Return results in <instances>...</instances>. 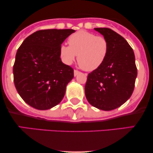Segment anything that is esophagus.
Masks as SVG:
<instances>
[{"label": "esophagus", "mask_w": 153, "mask_h": 153, "mask_svg": "<svg viewBox=\"0 0 153 153\" xmlns=\"http://www.w3.org/2000/svg\"><path fill=\"white\" fill-rule=\"evenodd\" d=\"M79 73H80V71H77V70H75V71H74V76H77V75H78Z\"/></svg>", "instance_id": "1"}]
</instances>
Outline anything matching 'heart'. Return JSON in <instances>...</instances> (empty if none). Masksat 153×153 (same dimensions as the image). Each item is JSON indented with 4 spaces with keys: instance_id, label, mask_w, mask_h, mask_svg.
<instances>
[{
    "instance_id": "1",
    "label": "heart",
    "mask_w": 153,
    "mask_h": 153,
    "mask_svg": "<svg viewBox=\"0 0 153 153\" xmlns=\"http://www.w3.org/2000/svg\"><path fill=\"white\" fill-rule=\"evenodd\" d=\"M69 46L59 47V55L62 62L71 65L78 55V62L86 71L98 69L106 60L109 51V44L104 36H96L87 31H78L68 39Z\"/></svg>"
}]
</instances>
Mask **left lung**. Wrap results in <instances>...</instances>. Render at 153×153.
I'll use <instances>...</instances> for the list:
<instances>
[{"label":"left lung","instance_id":"obj_1","mask_svg":"<svg viewBox=\"0 0 153 153\" xmlns=\"http://www.w3.org/2000/svg\"><path fill=\"white\" fill-rule=\"evenodd\" d=\"M108 40L109 51L106 60L88 75L85 97L93 106L111 111L121 106L130 98L134 88L137 69L130 45L108 28H95Z\"/></svg>","mask_w":153,"mask_h":153}]
</instances>
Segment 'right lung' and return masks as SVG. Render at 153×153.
I'll return each mask as SVG.
<instances>
[{"label":"right lung","mask_w":153,"mask_h":153,"mask_svg":"<svg viewBox=\"0 0 153 153\" xmlns=\"http://www.w3.org/2000/svg\"><path fill=\"white\" fill-rule=\"evenodd\" d=\"M74 29H45L26 37L17 50L13 81L25 102L39 110L60 103L74 71L60 59L59 47Z\"/></svg>","instance_id":"obj_1"}]
</instances>
